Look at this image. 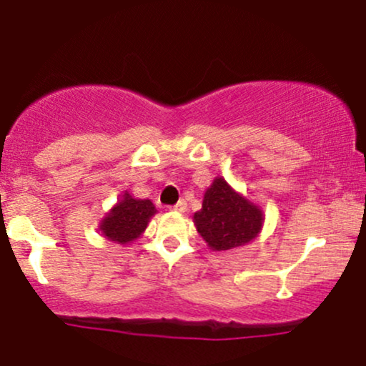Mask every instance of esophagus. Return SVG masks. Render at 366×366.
<instances>
[{"mask_svg": "<svg viewBox=\"0 0 366 366\" xmlns=\"http://www.w3.org/2000/svg\"><path fill=\"white\" fill-rule=\"evenodd\" d=\"M174 210V212H184V210H187V202L184 200H179L178 204L176 205H173V207H171Z\"/></svg>", "mask_w": 366, "mask_h": 366, "instance_id": "obj_1", "label": "esophagus"}]
</instances>
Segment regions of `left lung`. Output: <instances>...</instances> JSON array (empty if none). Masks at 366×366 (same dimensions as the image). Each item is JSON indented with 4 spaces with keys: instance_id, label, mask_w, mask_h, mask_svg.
Instances as JSON below:
<instances>
[{
    "instance_id": "1",
    "label": "left lung",
    "mask_w": 366,
    "mask_h": 366,
    "mask_svg": "<svg viewBox=\"0 0 366 366\" xmlns=\"http://www.w3.org/2000/svg\"><path fill=\"white\" fill-rule=\"evenodd\" d=\"M193 221L209 247L221 252L252 242L259 234L264 217L259 207L231 190L224 179L216 178Z\"/></svg>"
}]
</instances>
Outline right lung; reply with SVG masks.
<instances>
[{"mask_svg":"<svg viewBox=\"0 0 366 366\" xmlns=\"http://www.w3.org/2000/svg\"><path fill=\"white\" fill-rule=\"evenodd\" d=\"M156 214V207L150 200L132 199L124 193L123 200L107 214L101 222V231L111 242L128 243L144 233L149 219Z\"/></svg>","mask_w":366,"mask_h":366,"instance_id":"right-lung-1","label":"right lung"}]
</instances>
